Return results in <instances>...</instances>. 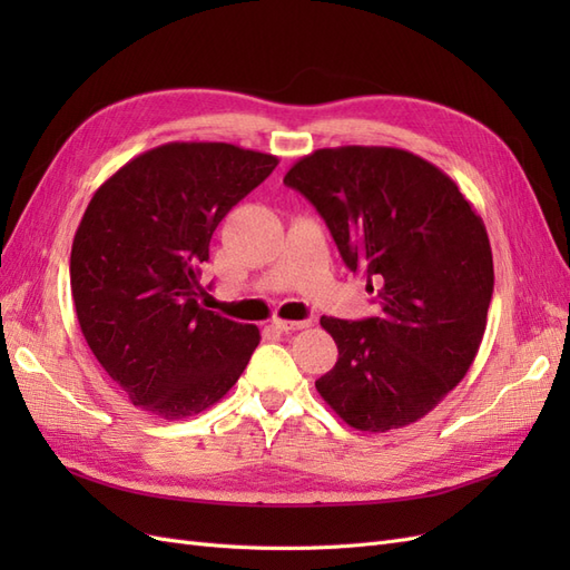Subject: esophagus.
Returning a JSON list of instances; mask_svg holds the SVG:
<instances>
[{
	"label": "esophagus",
	"instance_id": "obj_1",
	"mask_svg": "<svg viewBox=\"0 0 570 570\" xmlns=\"http://www.w3.org/2000/svg\"><path fill=\"white\" fill-rule=\"evenodd\" d=\"M273 325L278 327L281 333H295V331H304V327L312 325V321H273Z\"/></svg>",
	"mask_w": 570,
	"mask_h": 570
}]
</instances>
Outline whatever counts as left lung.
I'll return each instance as SVG.
<instances>
[{"label": "left lung", "mask_w": 570, "mask_h": 570, "mask_svg": "<svg viewBox=\"0 0 570 570\" xmlns=\"http://www.w3.org/2000/svg\"><path fill=\"white\" fill-rule=\"evenodd\" d=\"M283 183L316 206L381 314L323 316L337 364L316 390L364 433L423 419L469 373L494 287L485 223L456 183L396 147L316 149Z\"/></svg>", "instance_id": "obj_1"}]
</instances>
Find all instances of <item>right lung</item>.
Listing matches in <instances>:
<instances>
[{"label":"right lung","mask_w":570,"mask_h":570,"mask_svg":"<svg viewBox=\"0 0 570 570\" xmlns=\"http://www.w3.org/2000/svg\"><path fill=\"white\" fill-rule=\"evenodd\" d=\"M278 157L228 142H166L99 185L71 249L85 342L128 400L166 421L223 400L258 327L199 304V266L218 223Z\"/></svg>","instance_id":"1"}]
</instances>
